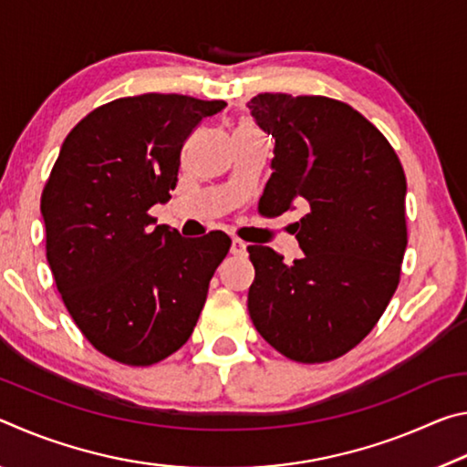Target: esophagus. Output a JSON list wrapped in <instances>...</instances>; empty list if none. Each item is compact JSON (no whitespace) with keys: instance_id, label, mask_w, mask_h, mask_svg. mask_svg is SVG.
<instances>
[{"instance_id":"1","label":"esophagus","mask_w":467,"mask_h":467,"mask_svg":"<svg viewBox=\"0 0 467 467\" xmlns=\"http://www.w3.org/2000/svg\"><path fill=\"white\" fill-rule=\"evenodd\" d=\"M231 253H233V255H236V257L247 255V243H243V241H239V239H233Z\"/></svg>"}]
</instances>
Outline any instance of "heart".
Wrapping results in <instances>:
<instances>
[{"instance_id":"obj_1","label":"heart","mask_w":467,"mask_h":467,"mask_svg":"<svg viewBox=\"0 0 467 467\" xmlns=\"http://www.w3.org/2000/svg\"><path fill=\"white\" fill-rule=\"evenodd\" d=\"M239 131H255V128H253V125L251 123H243L241 125V130Z\"/></svg>"}]
</instances>
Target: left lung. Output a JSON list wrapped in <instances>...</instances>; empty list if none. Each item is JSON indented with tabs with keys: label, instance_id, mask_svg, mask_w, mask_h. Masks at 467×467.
Listing matches in <instances>:
<instances>
[{
	"label": "left lung",
	"instance_id": "left-lung-1",
	"mask_svg": "<svg viewBox=\"0 0 467 467\" xmlns=\"http://www.w3.org/2000/svg\"><path fill=\"white\" fill-rule=\"evenodd\" d=\"M247 105L275 140L265 210L306 208L295 226L300 259L284 264L272 247H247L251 321L286 358L329 362L370 334L400 284L404 169L383 133L342 100L264 92Z\"/></svg>",
	"mask_w": 467,
	"mask_h": 467
}]
</instances>
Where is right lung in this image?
Segmentation results:
<instances>
[{"label": "right lung", "mask_w": 467, "mask_h": 467, "mask_svg": "<svg viewBox=\"0 0 467 467\" xmlns=\"http://www.w3.org/2000/svg\"><path fill=\"white\" fill-rule=\"evenodd\" d=\"M224 100L140 94L94 109L67 133L41 195L47 262L84 337L121 365L183 346L231 239H181L148 214L171 200L181 150Z\"/></svg>", "instance_id": "1"}]
</instances>
